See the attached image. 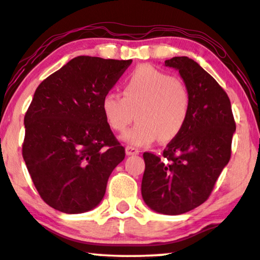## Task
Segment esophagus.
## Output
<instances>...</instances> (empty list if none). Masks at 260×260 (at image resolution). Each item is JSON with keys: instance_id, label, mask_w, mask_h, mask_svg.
<instances>
[{"instance_id": "34e87169", "label": "esophagus", "mask_w": 260, "mask_h": 260, "mask_svg": "<svg viewBox=\"0 0 260 260\" xmlns=\"http://www.w3.org/2000/svg\"><path fill=\"white\" fill-rule=\"evenodd\" d=\"M126 154L127 155H137V154H139V149L132 147V146H127V147H126Z\"/></svg>"}]
</instances>
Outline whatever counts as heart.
<instances>
[{
  "label": "heart",
  "instance_id": "b5f03b06",
  "mask_svg": "<svg viewBox=\"0 0 260 260\" xmlns=\"http://www.w3.org/2000/svg\"><path fill=\"white\" fill-rule=\"evenodd\" d=\"M189 106L185 82L151 64L140 66L127 78L122 96L107 93L101 100L106 121L119 133L128 128L137 114L138 123L122 137L134 146L174 139L187 121Z\"/></svg>",
  "mask_w": 260,
  "mask_h": 260
}]
</instances>
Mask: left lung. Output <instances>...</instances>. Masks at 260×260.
<instances>
[{
    "mask_svg": "<svg viewBox=\"0 0 260 260\" xmlns=\"http://www.w3.org/2000/svg\"><path fill=\"white\" fill-rule=\"evenodd\" d=\"M177 69L191 96L184 128L161 156L144 153L142 199L158 213L177 215L207 200L231 158L236 122L231 102L219 83L187 56L165 61Z\"/></svg>",
    "mask_w": 260,
    "mask_h": 260,
    "instance_id": "8db88e82",
    "label": "left lung"
}]
</instances>
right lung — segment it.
Listing matches in <instances>:
<instances>
[{
	"label": "right lung",
	"mask_w": 260,
	"mask_h": 260,
	"mask_svg": "<svg viewBox=\"0 0 260 260\" xmlns=\"http://www.w3.org/2000/svg\"><path fill=\"white\" fill-rule=\"evenodd\" d=\"M132 60L78 56L40 83L24 115L22 155L43 202L75 214L104 198L108 178L125 159L101 111V100Z\"/></svg>",
	"instance_id": "add662e5"
}]
</instances>
